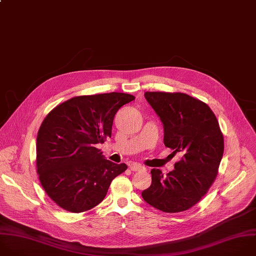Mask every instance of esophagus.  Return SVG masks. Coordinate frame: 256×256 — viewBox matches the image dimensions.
<instances>
[{"mask_svg": "<svg viewBox=\"0 0 256 256\" xmlns=\"http://www.w3.org/2000/svg\"><path fill=\"white\" fill-rule=\"evenodd\" d=\"M130 168L132 170V171H134V172H138V171H140V170H142L144 166H142V164H140L132 162V164H130Z\"/></svg>", "mask_w": 256, "mask_h": 256, "instance_id": "obj_1", "label": "esophagus"}]
</instances>
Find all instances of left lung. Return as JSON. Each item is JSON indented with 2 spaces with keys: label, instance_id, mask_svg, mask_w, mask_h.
I'll return each instance as SVG.
<instances>
[{
  "label": "left lung",
  "instance_id": "8db88e82",
  "mask_svg": "<svg viewBox=\"0 0 256 256\" xmlns=\"http://www.w3.org/2000/svg\"><path fill=\"white\" fill-rule=\"evenodd\" d=\"M164 124V144L182 152L175 170L164 176L152 168L144 200L166 213L186 211L197 204L215 181L224 152L218 120L203 102L182 92H144Z\"/></svg>",
  "mask_w": 256,
  "mask_h": 256
}]
</instances>
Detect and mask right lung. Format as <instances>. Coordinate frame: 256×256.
Listing matches in <instances>:
<instances>
[{"instance_id": "obj_1", "label": "right lung", "mask_w": 256, "mask_h": 256, "mask_svg": "<svg viewBox=\"0 0 256 256\" xmlns=\"http://www.w3.org/2000/svg\"><path fill=\"white\" fill-rule=\"evenodd\" d=\"M134 100L122 92L75 96L46 116L37 134V173L59 207L72 213L92 209L128 168L104 158L96 146L112 136L118 110Z\"/></svg>"}]
</instances>
